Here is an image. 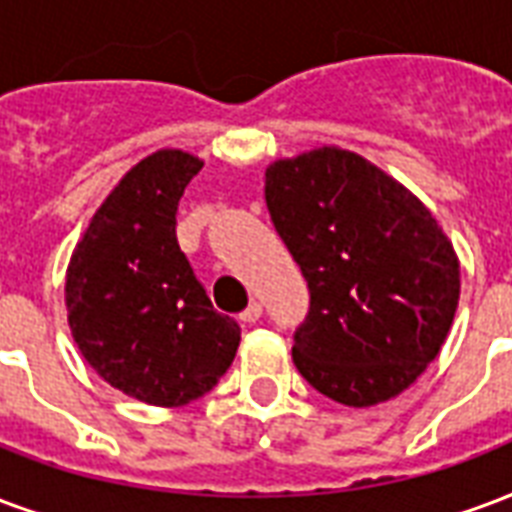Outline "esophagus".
Wrapping results in <instances>:
<instances>
[{"label":"esophagus","instance_id":"esophagus-1","mask_svg":"<svg viewBox=\"0 0 512 512\" xmlns=\"http://www.w3.org/2000/svg\"><path fill=\"white\" fill-rule=\"evenodd\" d=\"M260 314H263V306L257 304V301H252V304L246 306L244 312H241V317H238V320H241V323H246V325H252V323H257V320H260Z\"/></svg>","mask_w":512,"mask_h":512}]
</instances>
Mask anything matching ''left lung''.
<instances>
[{
    "mask_svg": "<svg viewBox=\"0 0 512 512\" xmlns=\"http://www.w3.org/2000/svg\"><path fill=\"white\" fill-rule=\"evenodd\" d=\"M266 203L312 293L295 369L347 407L396 399L456 317L461 263L445 230L401 181L342 146L271 162Z\"/></svg>",
    "mask_w": 512,
    "mask_h": 512,
    "instance_id": "obj_1",
    "label": "left lung"
}]
</instances>
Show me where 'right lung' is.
I'll return each instance as SVG.
<instances>
[{
  "label": "right lung",
  "mask_w": 512,
  "mask_h": 512,
  "mask_svg": "<svg viewBox=\"0 0 512 512\" xmlns=\"http://www.w3.org/2000/svg\"><path fill=\"white\" fill-rule=\"evenodd\" d=\"M203 160L160 149L132 165L78 238L64 274L83 361L151 407H184L219 382L241 328L219 314L176 241V211Z\"/></svg>",
  "instance_id": "obj_1"
}]
</instances>
